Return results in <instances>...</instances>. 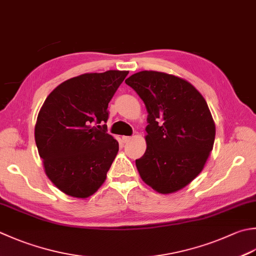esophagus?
I'll return each instance as SVG.
<instances>
[{
	"label": "esophagus",
	"mask_w": 256,
	"mask_h": 256,
	"mask_svg": "<svg viewBox=\"0 0 256 256\" xmlns=\"http://www.w3.org/2000/svg\"><path fill=\"white\" fill-rule=\"evenodd\" d=\"M132 140V136H123L122 138V141H123V143H128V142H130Z\"/></svg>",
	"instance_id": "obj_1"
}]
</instances>
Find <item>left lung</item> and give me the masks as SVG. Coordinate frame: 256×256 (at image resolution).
<instances>
[{
	"label": "left lung",
	"instance_id": "8db88e82",
	"mask_svg": "<svg viewBox=\"0 0 256 256\" xmlns=\"http://www.w3.org/2000/svg\"><path fill=\"white\" fill-rule=\"evenodd\" d=\"M148 111L146 151L135 161L155 191L174 193L201 173L212 151L215 124L208 103L191 83L171 74L141 71L125 80Z\"/></svg>",
	"mask_w": 256,
	"mask_h": 256
}]
</instances>
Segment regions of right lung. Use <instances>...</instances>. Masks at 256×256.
<instances>
[{
	"label": "right lung",
	"instance_id": "right-lung-1",
	"mask_svg": "<svg viewBox=\"0 0 256 256\" xmlns=\"http://www.w3.org/2000/svg\"><path fill=\"white\" fill-rule=\"evenodd\" d=\"M128 71L85 73L48 94L35 124L45 173L70 196L86 198L101 188L118 152L106 133L108 103Z\"/></svg>",
	"mask_w": 256,
	"mask_h": 256
}]
</instances>
